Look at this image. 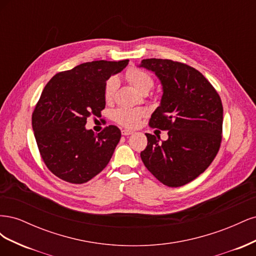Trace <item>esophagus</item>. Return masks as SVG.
I'll list each match as a JSON object with an SVG mask.
<instances>
[{"label":"esophagus","mask_w":256,"mask_h":256,"mask_svg":"<svg viewBox=\"0 0 256 256\" xmlns=\"http://www.w3.org/2000/svg\"><path fill=\"white\" fill-rule=\"evenodd\" d=\"M134 134V131L128 130V129L122 130V136H130V134Z\"/></svg>","instance_id":"1"}]
</instances>
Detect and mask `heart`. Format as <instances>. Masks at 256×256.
I'll list each match as a JSON object with an SVG mask.
<instances>
[{"label": "heart", "mask_w": 256, "mask_h": 256, "mask_svg": "<svg viewBox=\"0 0 256 256\" xmlns=\"http://www.w3.org/2000/svg\"><path fill=\"white\" fill-rule=\"evenodd\" d=\"M126 76L128 81L134 85V88L140 92L148 90L152 88L154 81L152 76L141 69L131 68L127 72ZM118 79L116 76H111L108 80L104 88V98L106 102H111L114 98L115 92L118 88ZM146 114V111L141 108H134V109H129V108H120L114 111L113 118L120 125L132 128L136 127L140 120Z\"/></svg>", "instance_id": "b5f03b06"}]
</instances>
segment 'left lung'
Instances as JSON below:
<instances>
[{
    "label": "left lung",
    "instance_id": "obj_1",
    "mask_svg": "<svg viewBox=\"0 0 256 256\" xmlns=\"http://www.w3.org/2000/svg\"><path fill=\"white\" fill-rule=\"evenodd\" d=\"M138 67L157 76L160 104L150 125L168 130V140L146 134L141 159L147 170L168 187H180L202 174L218 152L223 106L218 92L196 69L162 58L143 60Z\"/></svg>",
    "mask_w": 256,
    "mask_h": 256
}]
</instances>
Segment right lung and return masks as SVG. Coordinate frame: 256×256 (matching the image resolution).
Returning a JSON list of instances; mask_svg holds the SVG:
<instances>
[{
    "label": "right lung",
    "mask_w": 256,
    "mask_h": 256,
    "mask_svg": "<svg viewBox=\"0 0 256 256\" xmlns=\"http://www.w3.org/2000/svg\"><path fill=\"white\" fill-rule=\"evenodd\" d=\"M128 60H94L56 74L46 85L32 115L38 150L50 171L72 184L86 182L109 164L120 130L106 127L95 134L86 120L106 106L104 88Z\"/></svg>",
    "instance_id": "obj_1"
}]
</instances>
